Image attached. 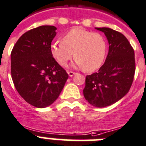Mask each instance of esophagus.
I'll use <instances>...</instances> for the list:
<instances>
[{
  "label": "esophagus",
  "mask_w": 146,
  "mask_h": 146,
  "mask_svg": "<svg viewBox=\"0 0 146 146\" xmlns=\"http://www.w3.org/2000/svg\"><path fill=\"white\" fill-rule=\"evenodd\" d=\"M68 74L69 75L70 77H72L74 74H75V72H72V71H69V72H68Z\"/></svg>",
  "instance_id": "34e87169"
}]
</instances>
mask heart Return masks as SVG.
Instances as JSON below:
<instances>
[{
  "label": "heart",
  "mask_w": 146,
  "mask_h": 146,
  "mask_svg": "<svg viewBox=\"0 0 146 146\" xmlns=\"http://www.w3.org/2000/svg\"><path fill=\"white\" fill-rule=\"evenodd\" d=\"M51 53L62 66H65L74 55V65L86 72H94L102 65L107 54V42L102 35L74 28L62 37V42H54Z\"/></svg>",
  "instance_id": "1"
}]
</instances>
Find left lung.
Masks as SVG:
<instances>
[{
  "label": "left lung",
  "instance_id": "left-lung-1",
  "mask_svg": "<svg viewBox=\"0 0 146 146\" xmlns=\"http://www.w3.org/2000/svg\"><path fill=\"white\" fill-rule=\"evenodd\" d=\"M96 29L107 36L109 52L98 72L86 76L83 94L90 104L105 107L120 100L129 91L135 75V53L121 33L107 27Z\"/></svg>",
  "mask_w": 146,
  "mask_h": 146
}]
</instances>
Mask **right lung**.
Returning <instances> with one entry per match:
<instances>
[{
    "instance_id": "add662e5",
    "label": "right lung",
    "mask_w": 146,
    "mask_h": 146,
    "mask_svg": "<svg viewBox=\"0 0 146 146\" xmlns=\"http://www.w3.org/2000/svg\"><path fill=\"white\" fill-rule=\"evenodd\" d=\"M57 30L41 26L21 36L11 52V77L16 90L28 104L44 108L62 91L68 74L51 53Z\"/></svg>"
}]
</instances>
